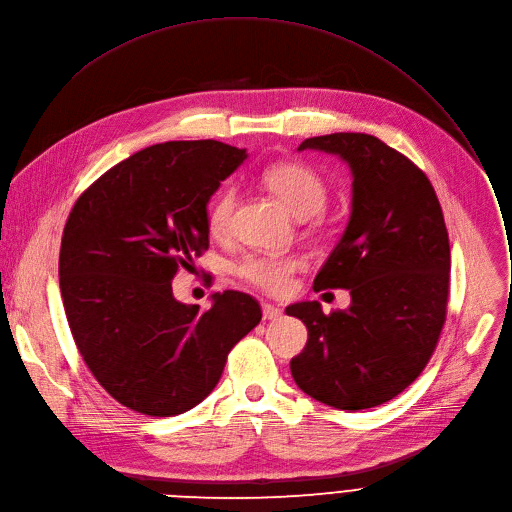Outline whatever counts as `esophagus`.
<instances>
[{"instance_id": "34e87169", "label": "esophagus", "mask_w": 512, "mask_h": 512, "mask_svg": "<svg viewBox=\"0 0 512 512\" xmlns=\"http://www.w3.org/2000/svg\"><path fill=\"white\" fill-rule=\"evenodd\" d=\"M282 308H277V306H271V304H263V318L265 320H277V318H282Z\"/></svg>"}]
</instances>
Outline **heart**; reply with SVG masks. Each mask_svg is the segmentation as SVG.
Masks as SVG:
<instances>
[{
  "mask_svg": "<svg viewBox=\"0 0 512 512\" xmlns=\"http://www.w3.org/2000/svg\"><path fill=\"white\" fill-rule=\"evenodd\" d=\"M261 181L280 202L296 216L306 218L316 214L327 200V185L308 165L288 161L263 169ZM237 192L222 190L208 208V230L214 237H224L230 230L235 212ZM302 269V259L296 255H247L239 261L237 273L251 286L267 294H284L290 290L294 273Z\"/></svg>",
  "mask_w": 512,
  "mask_h": 512,
  "instance_id": "heart-1",
  "label": "heart"
}]
</instances>
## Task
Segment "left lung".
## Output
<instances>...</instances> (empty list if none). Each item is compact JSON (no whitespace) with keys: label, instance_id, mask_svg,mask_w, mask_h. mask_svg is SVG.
Masks as SVG:
<instances>
[{"label":"left lung","instance_id":"8db88e82","mask_svg":"<svg viewBox=\"0 0 512 512\" xmlns=\"http://www.w3.org/2000/svg\"><path fill=\"white\" fill-rule=\"evenodd\" d=\"M304 149L339 155L353 175L347 228L314 277L316 292L349 290L351 306L286 308L308 329L290 369L322 404L374 408L421 376L437 347L451 267L443 210L429 177L376 136L335 132L306 138Z\"/></svg>","mask_w":512,"mask_h":512}]
</instances>
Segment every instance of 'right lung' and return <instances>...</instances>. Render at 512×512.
Listing matches in <instances>:
<instances>
[{
  "label": "right lung",
  "mask_w": 512,
  "mask_h": 512,
  "mask_svg": "<svg viewBox=\"0 0 512 512\" xmlns=\"http://www.w3.org/2000/svg\"><path fill=\"white\" fill-rule=\"evenodd\" d=\"M245 149L218 141L147 147L108 169L75 202L59 284L75 345L122 406L175 416L218 384L226 357L261 320L243 292L212 306L175 300L171 282L208 249V202Z\"/></svg>",
  "instance_id": "obj_1"
}]
</instances>
